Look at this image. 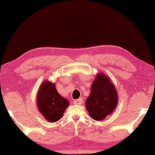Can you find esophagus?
<instances>
[{
  "instance_id": "1",
  "label": "esophagus",
  "mask_w": 155,
  "mask_h": 155,
  "mask_svg": "<svg viewBox=\"0 0 155 155\" xmlns=\"http://www.w3.org/2000/svg\"><path fill=\"white\" fill-rule=\"evenodd\" d=\"M74 104L76 105H81L83 103V99L81 98V97H80V98L77 99V100L74 101Z\"/></svg>"
}]
</instances>
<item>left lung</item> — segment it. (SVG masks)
Segmentation results:
<instances>
[{
    "label": "left lung",
    "instance_id": "1",
    "mask_svg": "<svg viewBox=\"0 0 155 155\" xmlns=\"http://www.w3.org/2000/svg\"><path fill=\"white\" fill-rule=\"evenodd\" d=\"M91 86L90 96L85 103L87 110L93 120H103L117 107V90L109 78L103 74L96 76Z\"/></svg>",
    "mask_w": 155,
    "mask_h": 155
}]
</instances>
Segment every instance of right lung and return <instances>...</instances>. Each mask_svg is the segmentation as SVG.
Listing matches in <instances>:
<instances>
[{
	"mask_svg": "<svg viewBox=\"0 0 155 155\" xmlns=\"http://www.w3.org/2000/svg\"><path fill=\"white\" fill-rule=\"evenodd\" d=\"M36 101L38 111L50 122L60 120L69 106L68 101L57 91L55 84L47 80L41 84Z\"/></svg>",
	"mask_w": 155,
	"mask_h": 155,
	"instance_id": "1",
	"label": "right lung"
}]
</instances>
